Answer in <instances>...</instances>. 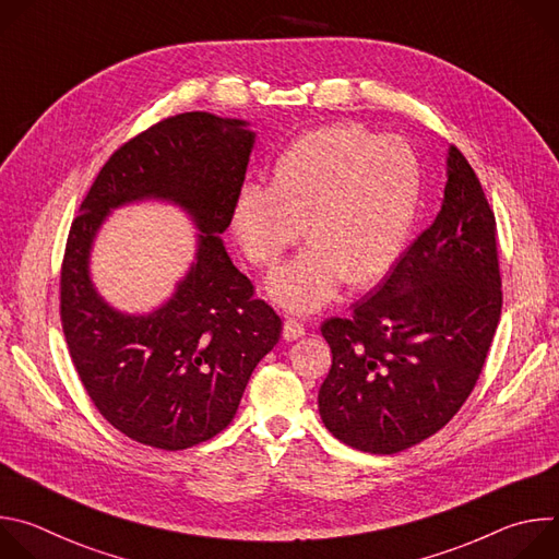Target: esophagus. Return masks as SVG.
<instances>
[{"mask_svg":"<svg viewBox=\"0 0 559 559\" xmlns=\"http://www.w3.org/2000/svg\"><path fill=\"white\" fill-rule=\"evenodd\" d=\"M300 336H305V328L298 321H294V318H287L285 325H283V338L285 341H298Z\"/></svg>","mask_w":559,"mask_h":559,"instance_id":"obj_1","label":"esophagus"}]
</instances>
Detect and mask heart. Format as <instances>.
<instances>
[{
    "label": "heart",
    "instance_id": "obj_1",
    "mask_svg": "<svg viewBox=\"0 0 559 559\" xmlns=\"http://www.w3.org/2000/svg\"><path fill=\"white\" fill-rule=\"evenodd\" d=\"M418 203L420 164L403 139L334 123L285 147L270 186L241 188L231 229L248 259L270 267L302 227L309 246L270 274L267 294L311 313L334 300L343 281L367 287L397 263Z\"/></svg>",
    "mask_w": 559,
    "mask_h": 559
}]
</instances>
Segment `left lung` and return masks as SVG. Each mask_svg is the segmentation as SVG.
<instances>
[{"label":"left lung","instance_id":"left-lung-1","mask_svg":"<svg viewBox=\"0 0 559 559\" xmlns=\"http://www.w3.org/2000/svg\"><path fill=\"white\" fill-rule=\"evenodd\" d=\"M496 216L457 147L429 229L389 276L321 332L332 369L318 412L341 442L391 455L440 431L483 371L500 309Z\"/></svg>","mask_w":559,"mask_h":559}]
</instances>
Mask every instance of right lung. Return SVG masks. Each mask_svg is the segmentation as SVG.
I'll use <instances>...</instances> for the list:
<instances>
[{"label":"right lung","instance_id":"add662e5","mask_svg":"<svg viewBox=\"0 0 559 559\" xmlns=\"http://www.w3.org/2000/svg\"><path fill=\"white\" fill-rule=\"evenodd\" d=\"M254 141L243 119L183 112L158 121L108 158L72 221L61 267L70 358L99 414L141 444L179 451L221 433L281 338V318L254 298L221 238ZM141 200L183 209L198 252L168 301L128 314L96 292L90 259L107 216Z\"/></svg>","mask_w":559,"mask_h":559}]
</instances>
